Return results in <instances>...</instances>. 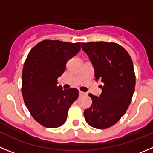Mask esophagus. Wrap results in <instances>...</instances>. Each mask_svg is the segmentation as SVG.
I'll list each match as a JSON object with an SVG mask.
<instances>
[{"label":"esophagus","instance_id":"esophagus-1","mask_svg":"<svg viewBox=\"0 0 153 153\" xmlns=\"http://www.w3.org/2000/svg\"><path fill=\"white\" fill-rule=\"evenodd\" d=\"M87 95V94L86 93V92H81V91H79V95L80 96H83V95Z\"/></svg>","mask_w":153,"mask_h":153}]
</instances>
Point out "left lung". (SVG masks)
Returning a JSON list of instances; mask_svg holds the SVG:
<instances>
[{
	"label": "left lung",
	"mask_w": 153,
	"mask_h": 153,
	"mask_svg": "<svg viewBox=\"0 0 153 153\" xmlns=\"http://www.w3.org/2000/svg\"><path fill=\"white\" fill-rule=\"evenodd\" d=\"M95 69L97 81L104 84L99 97L89 93L92 105L84 111L88 124L106 129L116 124L127 110L135 86L133 64L126 49L104 41L81 44Z\"/></svg>",
	"instance_id": "1"
}]
</instances>
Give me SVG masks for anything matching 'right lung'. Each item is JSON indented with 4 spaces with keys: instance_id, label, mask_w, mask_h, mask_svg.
Returning a JSON list of instances; mask_svg holds the SVG:
<instances>
[{
    "instance_id": "add662e5",
    "label": "right lung",
    "mask_w": 153,
    "mask_h": 153,
    "mask_svg": "<svg viewBox=\"0 0 153 153\" xmlns=\"http://www.w3.org/2000/svg\"><path fill=\"white\" fill-rule=\"evenodd\" d=\"M80 49L81 43L44 40L31 49L26 59L21 89L24 101L34 119L45 127L62 126L78 98V89H63L57 84L67 61Z\"/></svg>"
}]
</instances>
